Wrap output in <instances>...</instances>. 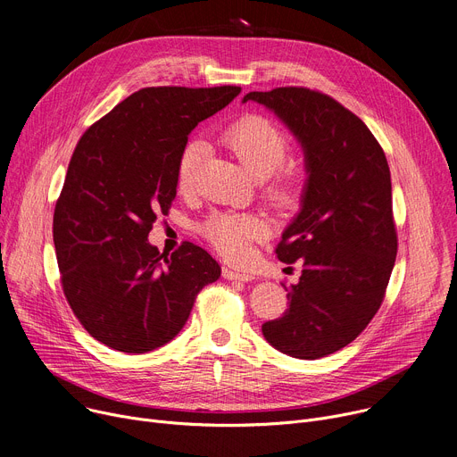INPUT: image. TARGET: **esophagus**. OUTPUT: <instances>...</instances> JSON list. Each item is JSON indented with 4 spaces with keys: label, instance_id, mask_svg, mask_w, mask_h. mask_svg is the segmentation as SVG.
Wrapping results in <instances>:
<instances>
[{
    "label": "esophagus",
    "instance_id": "34e87169",
    "mask_svg": "<svg viewBox=\"0 0 457 457\" xmlns=\"http://www.w3.org/2000/svg\"><path fill=\"white\" fill-rule=\"evenodd\" d=\"M222 276L226 278V279H229V281H252V279H255L252 273H246V271H237V270H233V268H224L222 270Z\"/></svg>",
    "mask_w": 457,
    "mask_h": 457
}]
</instances>
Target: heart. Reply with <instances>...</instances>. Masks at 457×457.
Segmentation results:
<instances>
[{"label":"heart","instance_id":"b5f03b06","mask_svg":"<svg viewBox=\"0 0 457 457\" xmlns=\"http://www.w3.org/2000/svg\"><path fill=\"white\" fill-rule=\"evenodd\" d=\"M222 143L233 152L237 160L257 179H266L279 169L288 152L287 134L264 115H246L222 132ZM204 146L191 141L181 152L176 170L179 193H189L195 187ZM270 196L279 204H292L295 198V181L290 174L281 176L268 187ZM204 237L226 259H245L252 240L266 233V224L255 215L240 212H212L202 224Z\"/></svg>","mask_w":457,"mask_h":457}]
</instances>
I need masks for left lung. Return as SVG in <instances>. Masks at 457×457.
I'll use <instances>...</instances> for the list:
<instances>
[{"mask_svg": "<svg viewBox=\"0 0 457 457\" xmlns=\"http://www.w3.org/2000/svg\"><path fill=\"white\" fill-rule=\"evenodd\" d=\"M303 150L299 211L281 235L283 262L303 259L287 288L288 311L262 334L278 351L316 360L351 344L377 314L397 257L391 174L370 129L340 103L307 87L250 91Z\"/></svg>", "mask_w": 457, "mask_h": 457, "instance_id": "left-lung-1", "label": "left lung"}]
</instances>
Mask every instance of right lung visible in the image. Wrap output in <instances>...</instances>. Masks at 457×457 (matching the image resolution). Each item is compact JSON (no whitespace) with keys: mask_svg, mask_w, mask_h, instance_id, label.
Returning <instances> with one entry per match:
<instances>
[{"mask_svg":"<svg viewBox=\"0 0 457 457\" xmlns=\"http://www.w3.org/2000/svg\"><path fill=\"white\" fill-rule=\"evenodd\" d=\"M240 87H145L89 127L54 207L53 242L75 316L101 344L154 351L184 328L196 294L220 278L205 250L148 242L176 196L178 160L200 120Z\"/></svg>","mask_w":457,"mask_h":457,"instance_id":"obj_1","label":"right lung"}]
</instances>
